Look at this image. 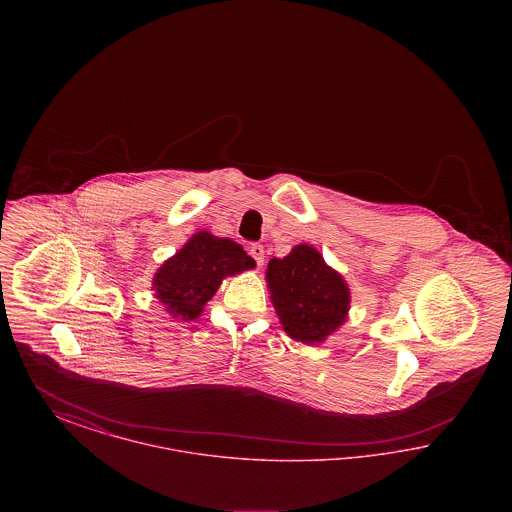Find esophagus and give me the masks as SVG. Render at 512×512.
Masks as SVG:
<instances>
[{"instance_id": "1", "label": "esophagus", "mask_w": 512, "mask_h": 512, "mask_svg": "<svg viewBox=\"0 0 512 512\" xmlns=\"http://www.w3.org/2000/svg\"><path fill=\"white\" fill-rule=\"evenodd\" d=\"M247 251H249V255L255 259V263L261 267L263 263H265V247L259 244H251L247 247Z\"/></svg>"}]
</instances>
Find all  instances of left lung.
Instances as JSON below:
<instances>
[{
  "instance_id": "obj_1",
  "label": "left lung",
  "mask_w": 512,
  "mask_h": 512,
  "mask_svg": "<svg viewBox=\"0 0 512 512\" xmlns=\"http://www.w3.org/2000/svg\"><path fill=\"white\" fill-rule=\"evenodd\" d=\"M267 284L280 322L295 341L322 343L347 320L349 288L313 245H295L284 259H270Z\"/></svg>"
}]
</instances>
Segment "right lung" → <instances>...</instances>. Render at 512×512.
Masks as SVG:
<instances>
[{"label": "right lung", "instance_id": "add662e5", "mask_svg": "<svg viewBox=\"0 0 512 512\" xmlns=\"http://www.w3.org/2000/svg\"><path fill=\"white\" fill-rule=\"evenodd\" d=\"M253 267L242 245L201 230L155 272L153 290L172 318L194 320L226 276Z\"/></svg>", "mask_w": 512, "mask_h": 512}]
</instances>
